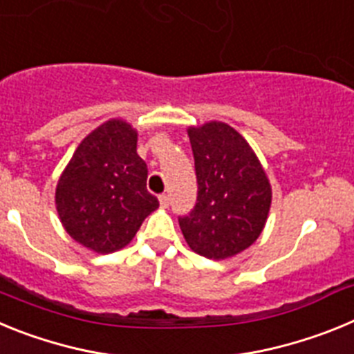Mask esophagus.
I'll use <instances>...</instances> for the list:
<instances>
[{"instance_id": "1", "label": "esophagus", "mask_w": 354, "mask_h": 354, "mask_svg": "<svg viewBox=\"0 0 354 354\" xmlns=\"http://www.w3.org/2000/svg\"><path fill=\"white\" fill-rule=\"evenodd\" d=\"M159 204H161V207H168V204H170V196H168L167 193L159 195Z\"/></svg>"}]
</instances>
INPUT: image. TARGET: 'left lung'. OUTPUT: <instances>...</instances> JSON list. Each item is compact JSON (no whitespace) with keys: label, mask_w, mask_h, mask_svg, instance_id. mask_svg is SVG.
<instances>
[{"label":"left lung","mask_w":354,"mask_h":354,"mask_svg":"<svg viewBox=\"0 0 354 354\" xmlns=\"http://www.w3.org/2000/svg\"><path fill=\"white\" fill-rule=\"evenodd\" d=\"M198 193L179 216L184 239L202 257L228 259L252 246L271 207V186L252 147L234 127L207 122L189 127Z\"/></svg>","instance_id":"1"}]
</instances>
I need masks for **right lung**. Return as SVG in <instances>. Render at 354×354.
<instances>
[{"mask_svg": "<svg viewBox=\"0 0 354 354\" xmlns=\"http://www.w3.org/2000/svg\"><path fill=\"white\" fill-rule=\"evenodd\" d=\"M138 134L124 120H108L76 149L56 186V211L68 236L97 253L129 245L143 220L159 207L147 192V165Z\"/></svg>", "mask_w": 354, "mask_h": 354, "instance_id": "1", "label": "right lung"}]
</instances>
